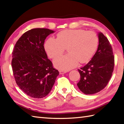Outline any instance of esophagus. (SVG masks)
<instances>
[{"instance_id": "1", "label": "esophagus", "mask_w": 124, "mask_h": 124, "mask_svg": "<svg viewBox=\"0 0 124 124\" xmlns=\"http://www.w3.org/2000/svg\"><path fill=\"white\" fill-rule=\"evenodd\" d=\"M59 72H60V74H64V73H67V71H63V70H60V71H59Z\"/></svg>"}]
</instances>
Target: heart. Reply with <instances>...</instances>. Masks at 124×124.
Here are the masks:
<instances>
[{"label":"heart","instance_id":"heart-1","mask_svg":"<svg viewBox=\"0 0 124 124\" xmlns=\"http://www.w3.org/2000/svg\"><path fill=\"white\" fill-rule=\"evenodd\" d=\"M98 37L93 31L82 30H67L57 34L56 39L50 37L45 44L48 56L54 59L60 56L67 48L68 54L56 59L55 67L67 71L76 67L79 62H88L96 52Z\"/></svg>","mask_w":124,"mask_h":124}]
</instances>
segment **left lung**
Returning <instances> with one entry per match:
<instances>
[{
  "mask_svg": "<svg viewBox=\"0 0 124 124\" xmlns=\"http://www.w3.org/2000/svg\"><path fill=\"white\" fill-rule=\"evenodd\" d=\"M98 47L93 57L78 69L80 80L77 85L85 94L96 93L104 89L114 71V55L110 42L101 32L98 34Z\"/></svg>",
  "mask_w": 124,
  "mask_h": 124,
  "instance_id": "obj_1",
  "label": "left lung"
}]
</instances>
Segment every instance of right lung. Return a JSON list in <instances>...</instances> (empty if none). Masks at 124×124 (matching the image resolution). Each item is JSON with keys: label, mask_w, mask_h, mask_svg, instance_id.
Segmentation results:
<instances>
[{"label": "right lung", "mask_w": 124, "mask_h": 124, "mask_svg": "<svg viewBox=\"0 0 124 124\" xmlns=\"http://www.w3.org/2000/svg\"><path fill=\"white\" fill-rule=\"evenodd\" d=\"M54 32L47 28L28 31L17 41L13 50L11 67L16 84L34 98L46 96L59 74L44 47L46 37Z\"/></svg>", "instance_id": "right-lung-1"}]
</instances>
